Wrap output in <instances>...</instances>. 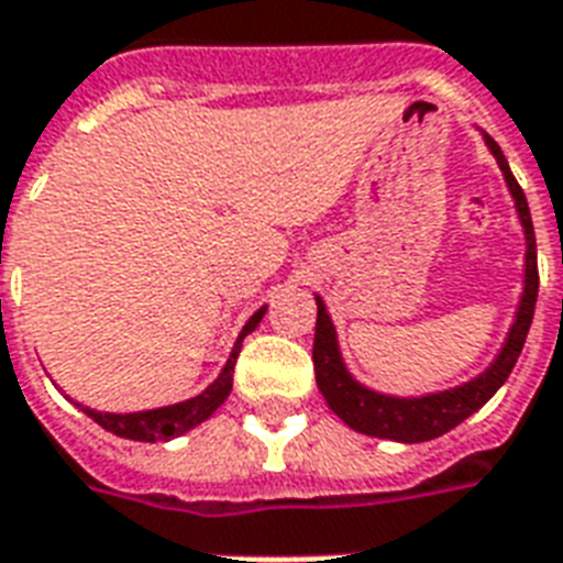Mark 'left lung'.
<instances>
[{
  "label": "left lung",
  "mask_w": 563,
  "mask_h": 563,
  "mask_svg": "<svg viewBox=\"0 0 563 563\" xmlns=\"http://www.w3.org/2000/svg\"><path fill=\"white\" fill-rule=\"evenodd\" d=\"M484 144L496 158L505 186L514 197V209L520 218L522 235H526V268H522V295L510 321L508 336L501 342L499 354L484 372H478L470 380H463L449 389L424 393V396H389L377 393L372 386L360 384L351 375L342 351H339V336L333 328L324 300L316 295V342H312V363H316V384L328 407L342 419V422L366 437L377 440H396V443H424L434 437L449 434L452 428L470 419L475 410H482L490 401L499 386L508 380L510 368L517 366L526 336H529L531 319H534V303H538V244H534V227H531V212L522 195L520 183L514 179L508 167V158L499 150V144L482 132Z\"/></svg>",
  "instance_id": "1"
}]
</instances>
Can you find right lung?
<instances>
[{"mask_svg": "<svg viewBox=\"0 0 563 563\" xmlns=\"http://www.w3.org/2000/svg\"><path fill=\"white\" fill-rule=\"evenodd\" d=\"M265 310H268V307H260V310L247 319V324H244L239 339H235L233 351H230V360H227L224 368H221V375L214 377L212 384L206 386L200 396L177 401V405L156 407V410H139V413H106V410H91V407L85 405L76 407H79L85 416H91L93 422L102 424L106 431H111L114 437H123V440L167 443V440H174V437L188 434L191 428L206 422V419L227 401L230 389H233V368L235 360H239V351H242V339L256 330V324L263 321Z\"/></svg>", "mask_w": 563, "mask_h": 563, "instance_id": "obj_1", "label": "right lung"}]
</instances>
